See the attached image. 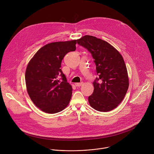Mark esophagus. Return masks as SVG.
<instances>
[{"label": "esophagus", "mask_w": 154, "mask_h": 154, "mask_svg": "<svg viewBox=\"0 0 154 154\" xmlns=\"http://www.w3.org/2000/svg\"><path fill=\"white\" fill-rule=\"evenodd\" d=\"M83 85V82H80V83H76L75 84V85L76 87H81V85Z\"/></svg>", "instance_id": "esophagus-1"}]
</instances>
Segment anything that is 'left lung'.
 I'll use <instances>...</instances> for the list:
<instances>
[{"label": "left lung", "mask_w": 154, "mask_h": 154, "mask_svg": "<svg viewBox=\"0 0 154 154\" xmlns=\"http://www.w3.org/2000/svg\"><path fill=\"white\" fill-rule=\"evenodd\" d=\"M77 43L91 53L96 65L98 78L94 89L88 97L95 110L107 112L114 109L123 100L129 88V78L125 61L111 44L91 35H85Z\"/></svg>", "instance_id": "8db88e82"}]
</instances>
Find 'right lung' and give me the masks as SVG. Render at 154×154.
Instances as JSON below:
<instances>
[{
	"label": "right lung",
	"instance_id": "add662e5",
	"mask_svg": "<svg viewBox=\"0 0 154 154\" xmlns=\"http://www.w3.org/2000/svg\"><path fill=\"white\" fill-rule=\"evenodd\" d=\"M76 41L45 45L26 67L25 83L28 94L34 104L45 112H60L69 103L72 88L60 67L66 54L75 51Z\"/></svg>",
	"mask_w": 154,
	"mask_h": 154
}]
</instances>
